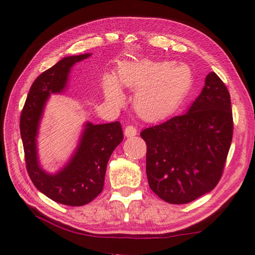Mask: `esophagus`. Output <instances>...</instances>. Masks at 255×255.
<instances>
[{"label": "esophagus", "mask_w": 255, "mask_h": 255, "mask_svg": "<svg viewBox=\"0 0 255 255\" xmlns=\"http://www.w3.org/2000/svg\"><path fill=\"white\" fill-rule=\"evenodd\" d=\"M125 136L126 137H132V136H135V135H137V129H136V127H133V126H127L126 128H125Z\"/></svg>", "instance_id": "esophagus-1"}]
</instances>
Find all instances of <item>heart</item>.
Listing matches in <instances>:
<instances>
[{
	"instance_id": "1",
	"label": "heart",
	"mask_w": 255,
	"mask_h": 255,
	"mask_svg": "<svg viewBox=\"0 0 255 255\" xmlns=\"http://www.w3.org/2000/svg\"><path fill=\"white\" fill-rule=\"evenodd\" d=\"M192 75L184 64L141 59L119 68L116 80L105 83V97L114 105H122L120 88L136 91L133 105L146 119H158L169 115L182 101L191 85Z\"/></svg>"
}]
</instances>
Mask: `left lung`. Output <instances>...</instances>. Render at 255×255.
Here are the masks:
<instances>
[{
	"label": "left lung",
	"mask_w": 255,
	"mask_h": 255,
	"mask_svg": "<svg viewBox=\"0 0 255 255\" xmlns=\"http://www.w3.org/2000/svg\"><path fill=\"white\" fill-rule=\"evenodd\" d=\"M140 136L147 145L149 188L164 201L188 204L210 192L221 179L233 137L231 96L210 72L188 111Z\"/></svg>",
	"instance_id": "8db88e82"
}]
</instances>
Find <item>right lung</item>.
<instances>
[{"mask_svg":"<svg viewBox=\"0 0 255 255\" xmlns=\"http://www.w3.org/2000/svg\"><path fill=\"white\" fill-rule=\"evenodd\" d=\"M91 55L67 56L41 73L30 88L20 118L25 165L34 187L49 199L73 207L89 204L102 191L108 161L124 139L122 125L86 122L74 152L56 173L40 165L37 138L50 94L65 91L72 67Z\"/></svg>","mask_w":255,"mask_h":255,"instance_id":"right-lung-1","label":"right lung"}]
</instances>
